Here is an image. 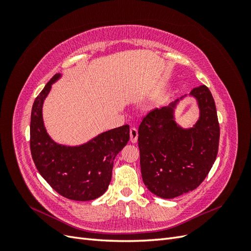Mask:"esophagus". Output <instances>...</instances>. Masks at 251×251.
Listing matches in <instances>:
<instances>
[{
    "label": "esophagus",
    "mask_w": 251,
    "mask_h": 251,
    "mask_svg": "<svg viewBox=\"0 0 251 251\" xmlns=\"http://www.w3.org/2000/svg\"><path fill=\"white\" fill-rule=\"evenodd\" d=\"M130 139L132 143H136L138 139V130L136 127H131L130 130Z\"/></svg>",
    "instance_id": "1"
}]
</instances>
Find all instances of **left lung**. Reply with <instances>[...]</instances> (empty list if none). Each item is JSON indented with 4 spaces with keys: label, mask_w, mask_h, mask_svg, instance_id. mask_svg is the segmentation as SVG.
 Here are the masks:
<instances>
[{
    "label": "left lung",
    "mask_w": 251,
    "mask_h": 251,
    "mask_svg": "<svg viewBox=\"0 0 251 251\" xmlns=\"http://www.w3.org/2000/svg\"><path fill=\"white\" fill-rule=\"evenodd\" d=\"M200 116L193 127L175 121L180 100L155 109L143 117L138 128L140 168L151 193L173 199L198 187L206 178L218 154L220 126L214 97L206 86L194 88Z\"/></svg>",
    "instance_id": "obj_1"
}]
</instances>
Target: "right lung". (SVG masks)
Listing matches in <instances>:
<instances>
[{
    "label": "right lung",
    "mask_w": 251,
    "mask_h": 251,
    "mask_svg": "<svg viewBox=\"0 0 251 251\" xmlns=\"http://www.w3.org/2000/svg\"><path fill=\"white\" fill-rule=\"evenodd\" d=\"M53 76L32 105L30 121V150L42 177L59 195L70 200L90 201L107 191L112 178L113 161L130 139V126L125 125L103 132L87 143L67 147L51 139L43 121V103Z\"/></svg>",
    "instance_id": "right-lung-1"
}]
</instances>
